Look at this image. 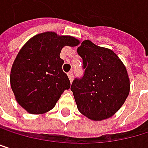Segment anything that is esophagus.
<instances>
[{"label": "esophagus", "mask_w": 148, "mask_h": 148, "mask_svg": "<svg viewBox=\"0 0 148 148\" xmlns=\"http://www.w3.org/2000/svg\"><path fill=\"white\" fill-rule=\"evenodd\" d=\"M68 78H69L70 82H73V72H69L68 73Z\"/></svg>", "instance_id": "34e87169"}]
</instances>
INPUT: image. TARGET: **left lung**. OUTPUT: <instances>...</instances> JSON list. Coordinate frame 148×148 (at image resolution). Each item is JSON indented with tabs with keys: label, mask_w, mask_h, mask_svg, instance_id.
<instances>
[{
	"label": "left lung",
	"mask_w": 148,
	"mask_h": 148,
	"mask_svg": "<svg viewBox=\"0 0 148 148\" xmlns=\"http://www.w3.org/2000/svg\"><path fill=\"white\" fill-rule=\"evenodd\" d=\"M84 73L75 78L71 90L78 110L94 121L113 116L130 93L126 67L113 50L85 40L77 49Z\"/></svg>",
	"instance_id": "8db88e82"
}]
</instances>
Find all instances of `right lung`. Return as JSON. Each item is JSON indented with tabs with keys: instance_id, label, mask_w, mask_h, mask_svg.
<instances>
[{
	"instance_id": "1",
	"label": "right lung",
	"mask_w": 148,
	"mask_h": 148,
	"mask_svg": "<svg viewBox=\"0 0 148 148\" xmlns=\"http://www.w3.org/2000/svg\"><path fill=\"white\" fill-rule=\"evenodd\" d=\"M79 42L75 37L46 32L31 38L19 50L11 67L10 86L16 100L28 113L51 110L70 88L59 54L63 47H75Z\"/></svg>"
}]
</instances>
